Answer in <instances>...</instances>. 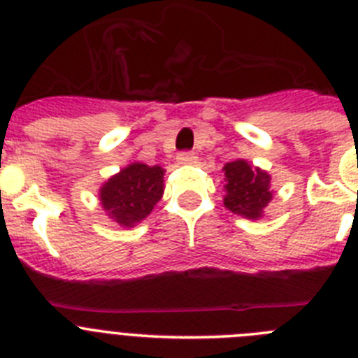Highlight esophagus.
Here are the masks:
<instances>
[{
  "instance_id": "obj_1",
  "label": "esophagus",
  "mask_w": 358,
  "mask_h": 358,
  "mask_svg": "<svg viewBox=\"0 0 358 358\" xmlns=\"http://www.w3.org/2000/svg\"><path fill=\"white\" fill-rule=\"evenodd\" d=\"M196 160H198V157H196L192 151H182V153H178L180 164H194Z\"/></svg>"
}]
</instances>
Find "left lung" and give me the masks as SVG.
<instances>
[{"label":"left lung","instance_id":"8db88e82","mask_svg":"<svg viewBox=\"0 0 358 358\" xmlns=\"http://www.w3.org/2000/svg\"><path fill=\"white\" fill-rule=\"evenodd\" d=\"M224 176H227L224 207L244 217H260L262 208L273 198L269 175L257 167H251L244 160H235L224 166Z\"/></svg>","mask_w":358,"mask_h":358}]
</instances>
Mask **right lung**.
<instances>
[{"label":"right lung","instance_id":"right-lung-1","mask_svg":"<svg viewBox=\"0 0 358 358\" xmlns=\"http://www.w3.org/2000/svg\"><path fill=\"white\" fill-rule=\"evenodd\" d=\"M164 169L130 164L101 187L103 208L123 227H134L153 210L164 192Z\"/></svg>","mask_w":358,"mask_h":358}]
</instances>
